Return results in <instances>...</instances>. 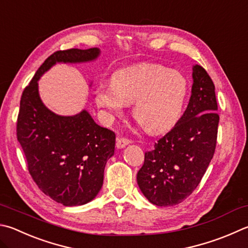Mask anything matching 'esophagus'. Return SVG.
<instances>
[{
	"mask_svg": "<svg viewBox=\"0 0 248 248\" xmlns=\"http://www.w3.org/2000/svg\"><path fill=\"white\" fill-rule=\"evenodd\" d=\"M129 143H131L129 139L127 138H118L117 139V142H116V146L118 148H123L124 146H127Z\"/></svg>",
	"mask_w": 248,
	"mask_h": 248,
	"instance_id": "obj_1",
	"label": "esophagus"
}]
</instances>
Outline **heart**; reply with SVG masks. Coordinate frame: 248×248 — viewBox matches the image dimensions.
<instances>
[{
	"label": "heart",
	"instance_id": "obj_1",
	"mask_svg": "<svg viewBox=\"0 0 248 248\" xmlns=\"http://www.w3.org/2000/svg\"><path fill=\"white\" fill-rule=\"evenodd\" d=\"M188 94L187 79L179 71L144 62L117 70L111 82H102L94 95L106 118L133 103V116L146 131L165 132L178 123Z\"/></svg>",
	"mask_w": 248,
	"mask_h": 248
}]
</instances>
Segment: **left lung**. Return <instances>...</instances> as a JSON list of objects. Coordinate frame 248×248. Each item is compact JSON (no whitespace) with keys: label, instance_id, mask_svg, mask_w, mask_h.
Returning a JSON list of instances; mask_svg holds the SVG:
<instances>
[{"label":"left lung","instance_id":"left-lung-1","mask_svg":"<svg viewBox=\"0 0 248 248\" xmlns=\"http://www.w3.org/2000/svg\"><path fill=\"white\" fill-rule=\"evenodd\" d=\"M215 84L200 65L193 67L192 94L186 111L170 131L146 152L137 180L144 196L157 206L183 202L199 186L213 159L219 115Z\"/></svg>","mask_w":248,"mask_h":248}]
</instances>
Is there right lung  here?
I'll return each mask as SVG.
<instances>
[{
  "mask_svg": "<svg viewBox=\"0 0 248 248\" xmlns=\"http://www.w3.org/2000/svg\"><path fill=\"white\" fill-rule=\"evenodd\" d=\"M98 55L97 47L53 53L20 98L16 134L29 173L44 194L64 206L87 204L97 195L116 134L94 123L87 110L66 117L47 109L39 96L38 80L56 62H89Z\"/></svg>",
  "mask_w": 248,
  "mask_h": 248,
  "instance_id": "right-lung-1",
  "label": "right lung"
}]
</instances>
